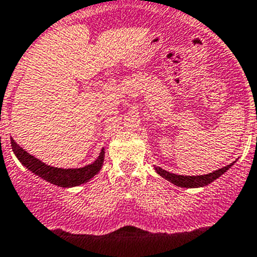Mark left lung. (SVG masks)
Here are the masks:
<instances>
[{
    "label": "left lung",
    "mask_w": 257,
    "mask_h": 257,
    "mask_svg": "<svg viewBox=\"0 0 257 257\" xmlns=\"http://www.w3.org/2000/svg\"><path fill=\"white\" fill-rule=\"evenodd\" d=\"M234 163L224 166V168L219 169V170H215V172L209 173V174L193 175V177H191V175L173 174V173L166 172V170L159 168V166H155V170H156V173L160 175V177H163L164 179L169 180V182H172V183L175 184L177 187H183V188H198V187L207 186V184H210L211 182L218 179V178L220 177V175H223L224 173H225Z\"/></svg>",
    "instance_id": "left-lung-1"
}]
</instances>
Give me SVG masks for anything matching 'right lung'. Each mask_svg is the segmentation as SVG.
<instances>
[{"label": "right lung", "instance_id": "obj_1", "mask_svg": "<svg viewBox=\"0 0 257 257\" xmlns=\"http://www.w3.org/2000/svg\"><path fill=\"white\" fill-rule=\"evenodd\" d=\"M11 147H13V151L15 156L18 157V160L28 170H31L32 173L38 175L39 178H42L46 182H50V183L62 187V188H71V187L87 183L88 180H91L97 173L100 172L101 168H102L103 159H105V149H102L100 152V156L97 157L96 161H93L91 165H85L84 168L78 169H62L42 163L39 159L32 156L25 150H23V147H20L13 138H11Z\"/></svg>", "mask_w": 257, "mask_h": 257}]
</instances>
